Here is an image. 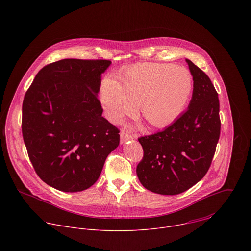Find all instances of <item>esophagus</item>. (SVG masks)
Segmentation results:
<instances>
[{"label": "esophagus", "instance_id": "34e87169", "mask_svg": "<svg viewBox=\"0 0 251 251\" xmlns=\"http://www.w3.org/2000/svg\"><path fill=\"white\" fill-rule=\"evenodd\" d=\"M120 135H121V144H125L126 141H129L132 139V136L126 133V131H122Z\"/></svg>", "mask_w": 251, "mask_h": 251}]
</instances>
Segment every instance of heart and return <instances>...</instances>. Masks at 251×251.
<instances>
[{"mask_svg": "<svg viewBox=\"0 0 251 251\" xmlns=\"http://www.w3.org/2000/svg\"><path fill=\"white\" fill-rule=\"evenodd\" d=\"M120 80L108 75L101 83L100 101L108 120L119 122L140 104L145 120L155 128H165L179 119L193 90L190 72L170 64H137L122 72Z\"/></svg>", "mask_w": 251, "mask_h": 251, "instance_id": "1", "label": "heart"}]
</instances>
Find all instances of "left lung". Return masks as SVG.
<instances>
[{"mask_svg": "<svg viewBox=\"0 0 251 251\" xmlns=\"http://www.w3.org/2000/svg\"><path fill=\"white\" fill-rule=\"evenodd\" d=\"M193 78L187 110L164 130L139 138L143 159L136 174L145 188L162 194H179L208 172L219 139V100L208 75L185 59Z\"/></svg>", "mask_w": 251, "mask_h": 251, "instance_id": "8db88e82", "label": "left lung"}]
</instances>
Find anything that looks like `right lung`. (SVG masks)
Here are the masks:
<instances>
[{"label":"right lung","instance_id":"add662e5","mask_svg":"<svg viewBox=\"0 0 251 251\" xmlns=\"http://www.w3.org/2000/svg\"><path fill=\"white\" fill-rule=\"evenodd\" d=\"M107 60L64 59L41 69L22 106V133L38 177L65 192L91 187L119 130L102 117L98 99Z\"/></svg>","mask_w":251,"mask_h":251}]
</instances>
